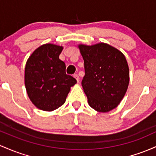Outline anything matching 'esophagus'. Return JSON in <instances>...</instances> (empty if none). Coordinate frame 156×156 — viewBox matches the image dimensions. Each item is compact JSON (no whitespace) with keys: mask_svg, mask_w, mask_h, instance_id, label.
I'll return each mask as SVG.
<instances>
[{"mask_svg":"<svg viewBox=\"0 0 156 156\" xmlns=\"http://www.w3.org/2000/svg\"><path fill=\"white\" fill-rule=\"evenodd\" d=\"M73 76H74V77L76 78V81H77V82L80 81V76H79V75L77 74V73H75V74L73 75Z\"/></svg>","mask_w":156,"mask_h":156,"instance_id":"1","label":"esophagus"}]
</instances>
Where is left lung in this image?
<instances>
[{"label":"left lung","mask_w":156,"mask_h":156,"mask_svg":"<svg viewBox=\"0 0 156 156\" xmlns=\"http://www.w3.org/2000/svg\"><path fill=\"white\" fill-rule=\"evenodd\" d=\"M85 76L82 86L89 105L99 112L118 106L129 85V68L122 52L106 43L80 45Z\"/></svg>","instance_id":"obj_1"}]
</instances>
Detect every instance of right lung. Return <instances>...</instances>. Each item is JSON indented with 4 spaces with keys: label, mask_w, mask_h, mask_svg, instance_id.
Returning <instances> with one entry per match:
<instances>
[{
    "label": "right lung",
    "mask_w": 156,
    "mask_h": 156,
    "mask_svg": "<svg viewBox=\"0 0 156 156\" xmlns=\"http://www.w3.org/2000/svg\"><path fill=\"white\" fill-rule=\"evenodd\" d=\"M62 47L41 45L32 53L25 68V85L30 100L37 108L52 111L66 101L76 79L66 74V64L59 59Z\"/></svg>",
    "instance_id": "add662e5"
}]
</instances>
